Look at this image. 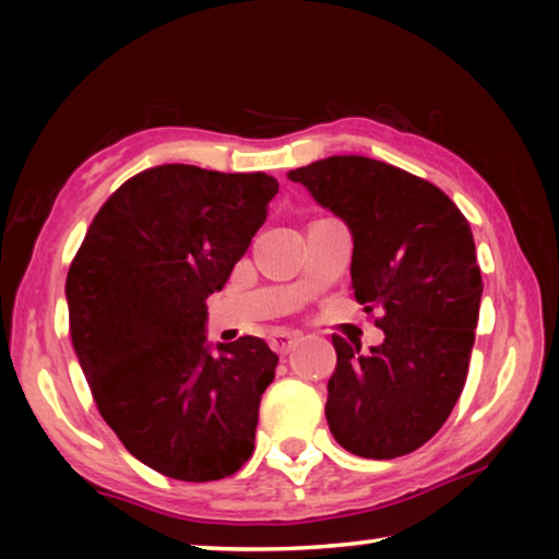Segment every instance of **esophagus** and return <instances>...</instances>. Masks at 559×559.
<instances>
[{
    "instance_id": "1",
    "label": "esophagus",
    "mask_w": 559,
    "mask_h": 559,
    "mask_svg": "<svg viewBox=\"0 0 559 559\" xmlns=\"http://www.w3.org/2000/svg\"><path fill=\"white\" fill-rule=\"evenodd\" d=\"M296 343H298V335H293V333H276V335L269 337L271 349H273V353H278V355H288L290 349L296 347Z\"/></svg>"
}]
</instances>
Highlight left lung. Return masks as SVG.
Wrapping results in <instances>:
<instances>
[{
    "mask_svg": "<svg viewBox=\"0 0 559 559\" xmlns=\"http://www.w3.org/2000/svg\"><path fill=\"white\" fill-rule=\"evenodd\" d=\"M353 234V288L384 330L359 353L333 335L325 416L335 441L362 459L424 447L459 402L476 340L480 269L466 216L439 187L359 155L290 169Z\"/></svg>",
    "mask_w": 559,
    "mask_h": 559,
    "instance_id": "left-lung-1",
    "label": "left lung"
}]
</instances>
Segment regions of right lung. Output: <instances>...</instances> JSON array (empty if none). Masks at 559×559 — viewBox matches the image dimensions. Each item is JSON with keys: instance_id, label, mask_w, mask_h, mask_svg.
<instances>
[{"instance_id": "right-lung-1", "label": "right lung", "mask_w": 559, "mask_h": 559, "mask_svg": "<svg viewBox=\"0 0 559 559\" xmlns=\"http://www.w3.org/2000/svg\"><path fill=\"white\" fill-rule=\"evenodd\" d=\"M263 173L159 165L130 177L91 222L66 278L81 370L132 456L177 480H219L253 453L278 355L261 337L206 345V298L266 222Z\"/></svg>"}]
</instances>
